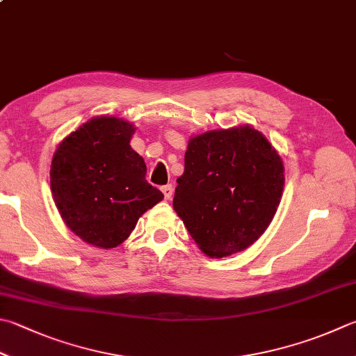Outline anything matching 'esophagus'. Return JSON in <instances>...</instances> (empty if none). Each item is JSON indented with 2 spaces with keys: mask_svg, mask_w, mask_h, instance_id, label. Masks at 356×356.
<instances>
[{
  "mask_svg": "<svg viewBox=\"0 0 356 356\" xmlns=\"http://www.w3.org/2000/svg\"><path fill=\"white\" fill-rule=\"evenodd\" d=\"M161 191H163L165 200H170V198H172V195H173V186H172V184L163 186V187H161Z\"/></svg>",
  "mask_w": 356,
  "mask_h": 356,
  "instance_id": "esophagus-1",
  "label": "esophagus"
}]
</instances>
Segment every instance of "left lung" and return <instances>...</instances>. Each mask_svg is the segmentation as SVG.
Instances as JSON below:
<instances>
[{
	"mask_svg": "<svg viewBox=\"0 0 356 356\" xmlns=\"http://www.w3.org/2000/svg\"><path fill=\"white\" fill-rule=\"evenodd\" d=\"M284 165L250 125L191 139L173 209L200 250L226 257L252 245L277 211Z\"/></svg>",
	"mask_w": 356,
	"mask_h": 356,
	"instance_id": "8db88e82",
	"label": "left lung"
}]
</instances>
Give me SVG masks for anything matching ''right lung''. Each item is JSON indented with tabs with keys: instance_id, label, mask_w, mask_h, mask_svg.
Returning <instances> with one entry per match:
<instances>
[{
	"instance_id": "1",
	"label": "right lung",
	"mask_w": 356,
	"mask_h": 356,
	"mask_svg": "<svg viewBox=\"0 0 356 356\" xmlns=\"http://www.w3.org/2000/svg\"><path fill=\"white\" fill-rule=\"evenodd\" d=\"M133 125L95 118L72 131L51 165L54 201L72 232L99 248H115L139 217L164 198L147 183L144 159L130 147Z\"/></svg>"
}]
</instances>
